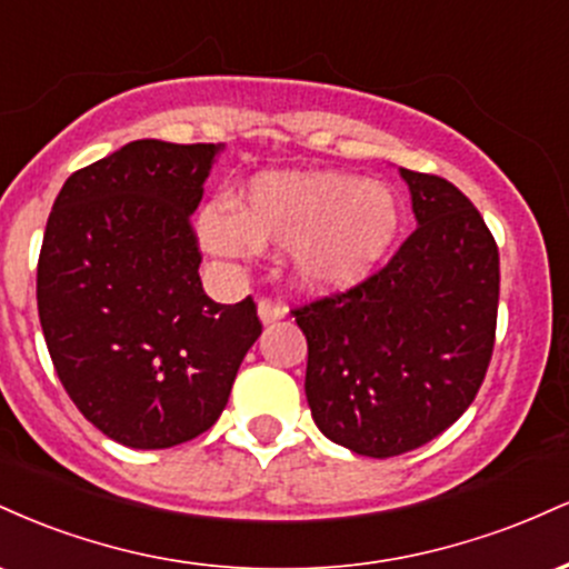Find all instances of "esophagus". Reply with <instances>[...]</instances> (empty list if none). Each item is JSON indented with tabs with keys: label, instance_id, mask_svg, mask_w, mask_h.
Returning <instances> with one entry per match:
<instances>
[{
	"label": "esophagus",
	"instance_id": "esophagus-1",
	"mask_svg": "<svg viewBox=\"0 0 569 569\" xmlns=\"http://www.w3.org/2000/svg\"><path fill=\"white\" fill-rule=\"evenodd\" d=\"M257 312H259V321L267 326V323L280 321V318H286V312H289V310H286V305L272 302V299H262V302H259V307H257Z\"/></svg>",
	"mask_w": 569,
	"mask_h": 569
}]
</instances>
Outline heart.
<instances>
[{
    "instance_id": "heart-1",
    "label": "heart",
    "mask_w": 569,
    "mask_h": 569,
    "mask_svg": "<svg viewBox=\"0 0 569 569\" xmlns=\"http://www.w3.org/2000/svg\"><path fill=\"white\" fill-rule=\"evenodd\" d=\"M401 227L393 189L342 171L259 173L238 211L206 206L198 217L200 243L217 257L289 246L293 280L318 293L363 283L393 251Z\"/></svg>"
}]
</instances>
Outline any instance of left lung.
Segmentation results:
<instances>
[{
    "label": "left lung",
    "instance_id": "obj_1",
    "mask_svg": "<svg viewBox=\"0 0 569 569\" xmlns=\"http://www.w3.org/2000/svg\"><path fill=\"white\" fill-rule=\"evenodd\" d=\"M398 171L417 230L361 286L293 310L312 420L367 457L422 447L471 407L498 323L500 257L481 213L441 176Z\"/></svg>",
    "mask_w": 569,
    "mask_h": 569
}]
</instances>
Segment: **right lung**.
<instances>
[{
    "instance_id": "right-lung-1",
    "label": "right lung",
    "mask_w": 569,
    "mask_h": 569,
    "mask_svg": "<svg viewBox=\"0 0 569 569\" xmlns=\"http://www.w3.org/2000/svg\"><path fill=\"white\" fill-rule=\"evenodd\" d=\"M224 143L130 141L71 173L44 227L37 307L58 380L130 449H168L219 420L262 335L251 297L202 291L189 217Z\"/></svg>"
}]
</instances>
